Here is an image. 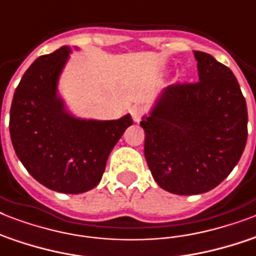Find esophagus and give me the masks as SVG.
Returning <instances> with one entry per match:
<instances>
[{"label": "esophagus", "mask_w": 256, "mask_h": 256, "mask_svg": "<svg viewBox=\"0 0 256 256\" xmlns=\"http://www.w3.org/2000/svg\"><path fill=\"white\" fill-rule=\"evenodd\" d=\"M130 112H132V120H134V122H140L142 116L144 114V108H142V106H132Z\"/></svg>", "instance_id": "34e87169"}]
</instances>
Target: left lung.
<instances>
[{"mask_svg":"<svg viewBox=\"0 0 256 256\" xmlns=\"http://www.w3.org/2000/svg\"><path fill=\"white\" fill-rule=\"evenodd\" d=\"M194 57L199 81L168 86L140 120L152 178L178 195L218 186L247 142V104L234 73L210 54Z\"/></svg>","mask_w":256,"mask_h":256,"instance_id":"8db88e82","label":"left lung"}]
</instances>
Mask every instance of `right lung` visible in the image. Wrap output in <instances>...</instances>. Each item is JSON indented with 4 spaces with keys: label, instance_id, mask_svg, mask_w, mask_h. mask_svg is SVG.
<instances>
[{
    "label": "right lung",
    "instance_id": "right-lung-1",
    "mask_svg": "<svg viewBox=\"0 0 256 256\" xmlns=\"http://www.w3.org/2000/svg\"><path fill=\"white\" fill-rule=\"evenodd\" d=\"M72 49L62 46L38 57L25 72L10 108V138L18 160L50 190L81 194L100 182L108 154L130 114L120 120H82L68 112L58 80Z\"/></svg>",
    "mask_w": 256,
    "mask_h": 256
}]
</instances>
